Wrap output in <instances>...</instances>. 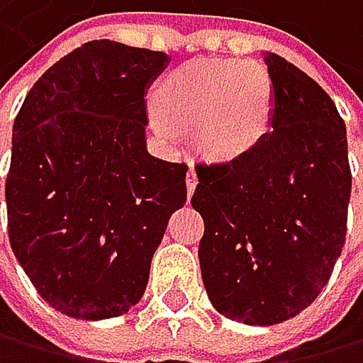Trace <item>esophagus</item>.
Returning <instances> with one entry per match:
<instances>
[{"label": "esophagus", "mask_w": 363, "mask_h": 363, "mask_svg": "<svg viewBox=\"0 0 363 363\" xmlns=\"http://www.w3.org/2000/svg\"><path fill=\"white\" fill-rule=\"evenodd\" d=\"M196 183H199L196 172H194V167H189V172H187V180H185V185H187V194H189V196L194 194V189H196Z\"/></svg>", "instance_id": "1"}]
</instances>
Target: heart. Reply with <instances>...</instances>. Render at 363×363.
<instances>
[{"label":"heart","mask_w":363,"mask_h":363,"mask_svg":"<svg viewBox=\"0 0 363 363\" xmlns=\"http://www.w3.org/2000/svg\"><path fill=\"white\" fill-rule=\"evenodd\" d=\"M158 122L189 129L205 160L230 162L255 149L270 131L274 89L261 64L214 57L187 62L164 79Z\"/></svg>","instance_id":"obj_1"}]
</instances>
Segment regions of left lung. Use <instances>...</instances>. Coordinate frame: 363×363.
<instances>
[{
  "instance_id": "8db88e82",
  "label": "left lung",
  "mask_w": 363,
  "mask_h": 363,
  "mask_svg": "<svg viewBox=\"0 0 363 363\" xmlns=\"http://www.w3.org/2000/svg\"><path fill=\"white\" fill-rule=\"evenodd\" d=\"M272 131L225 164L196 167L191 207L205 220L201 274L232 321L274 325L313 303L342 257L350 201L346 125L313 77L263 53Z\"/></svg>"
}]
</instances>
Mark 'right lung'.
<instances>
[{
  "instance_id": "add662e5",
  "label": "right lung",
  "mask_w": 363,
  "mask_h": 363,
  "mask_svg": "<svg viewBox=\"0 0 363 363\" xmlns=\"http://www.w3.org/2000/svg\"><path fill=\"white\" fill-rule=\"evenodd\" d=\"M172 57L93 40L33 84L13 125L9 238L57 313L100 321L143 299L185 205L187 167L147 151V89Z\"/></svg>"
}]
</instances>
